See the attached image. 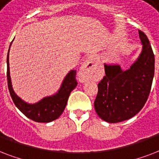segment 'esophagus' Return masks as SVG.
<instances>
[{
    "label": "esophagus",
    "mask_w": 159,
    "mask_h": 159,
    "mask_svg": "<svg viewBox=\"0 0 159 159\" xmlns=\"http://www.w3.org/2000/svg\"><path fill=\"white\" fill-rule=\"evenodd\" d=\"M94 66H95L94 58L91 57V56L89 57L84 61L80 70V73H79V80L80 82L84 83L93 76Z\"/></svg>",
    "instance_id": "34e87169"
}]
</instances>
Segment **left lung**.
<instances>
[{
  "mask_svg": "<svg viewBox=\"0 0 159 159\" xmlns=\"http://www.w3.org/2000/svg\"><path fill=\"white\" fill-rule=\"evenodd\" d=\"M143 48L129 70L104 66L105 76L98 84L94 109L100 119L119 123L132 118L144 106L154 76V55L149 40L139 30Z\"/></svg>",
  "mask_w": 159,
  "mask_h": 159,
  "instance_id": "1",
  "label": "left lung"
}]
</instances>
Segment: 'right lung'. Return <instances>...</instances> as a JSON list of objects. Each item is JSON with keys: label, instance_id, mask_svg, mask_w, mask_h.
<instances>
[{"label": "right lung", "instance_id": "right-lung-1", "mask_svg": "<svg viewBox=\"0 0 159 159\" xmlns=\"http://www.w3.org/2000/svg\"><path fill=\"white\" fill-rule=\"evenodd\" d=\"M11 44L10 45L11 47ZM9 51L7 54V82L12 100L22 114L27 118L38 123H49L55 120L61 115L66 108L70 92L77 86L76 70H72L64 79L60 89L53 95L40 99L35 104H29L20 99L12 88L11 79L10 76Z\"/></svg>", "mask_w": 159, "mask_h": 159}]
</instances>
